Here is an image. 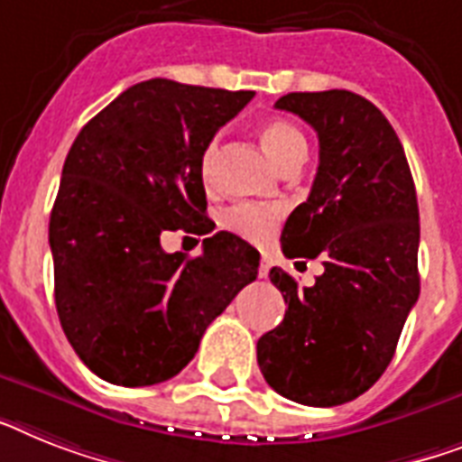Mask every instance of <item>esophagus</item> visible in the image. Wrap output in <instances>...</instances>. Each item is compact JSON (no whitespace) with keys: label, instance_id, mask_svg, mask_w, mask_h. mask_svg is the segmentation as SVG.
I'll return each mask as SVG.
<instances>
[{"label":"esophagus","instance_id":"esophagus-1","mask_svg":"<svg viewBox=\"0 0 462 462\" xmlns=\"http://www.w3.org/2000/svg\"><path fill=\"white\" fill-rule=\"evenodd\" d=\"M270 273V258L261 256V265H258V277H268Z\"/></svg>","mask_w":462,"mask_h":462}]
</instances>
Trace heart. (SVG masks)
Here are the masks:
<instances>
[{
	"label": "heart",
	"mask_w": 462,
	"mask_h": 462,
	"mask_svg": "<svg viewBox=\"0 0 462 462\" xmlns=\"http://www.w3.org/2000/svg\"><path fill=\"white\" fill-rule=\"evenodd\" d=\"M258 140L263 144L265 153L270 159L275 161L277 166L287 168L291 163H299L306 159L309 153V142H306V134L299 130L291 121L287 118H268L258 125ZM220 140L213 137L208 140V144L204 146L201 152V159H199V171H201V178L208 180L213 168V161L218 156ZM280 208H273V206H256V204H237L232 206L230 211L225 213V227L232 230L239 237L249 239V242H268L275 232L277 223H280Z\"/></svg>",
	"instance_id": "heart-1"
}]
</instances>
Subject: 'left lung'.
I'll use <instances>...</instances> for the list:
<instances>
[{"label":"left lung","mask_w":462,"mask_h":462,"mask_svg":"<svg viewBox=\"0 0 462 462\" xmlns=\"http://www.w3.org/2000/svg\"><path fill=\"white\" fill-rule=\"evenodd\" d=\"M277 108L309 123L320 166L309 199L282 230L287 258H322L325 273L299 290L270 270L287 310L258 339V367L284 399L339 406L380 380L418 301V197L393 127L348 89L290 92Z\"/></svg>","instance_id":"8db88e82"}]
</instances>
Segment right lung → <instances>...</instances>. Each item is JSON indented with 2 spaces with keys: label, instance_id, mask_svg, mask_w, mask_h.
<instances>
[{
  "label": "right lung",
  "instance_id": "obj_1",
  "mask_svg": "<svg viewBox=\"0 0 462 462\" xmlns=\"http://www.w3.org/2000/svg\"><path fill=\"white\" fill-rule=\"evenodd\" d=\"M254 92L153 78L82 127L49 218L54 299L80 361L123 387L159 384L197 354L206 328L258 275V251L230 232L201 256L161 249L166 230H204L199 159Z\"/></svg>",
  "mask_w": 462,
  "mask_h": 462
}]
</instances>
